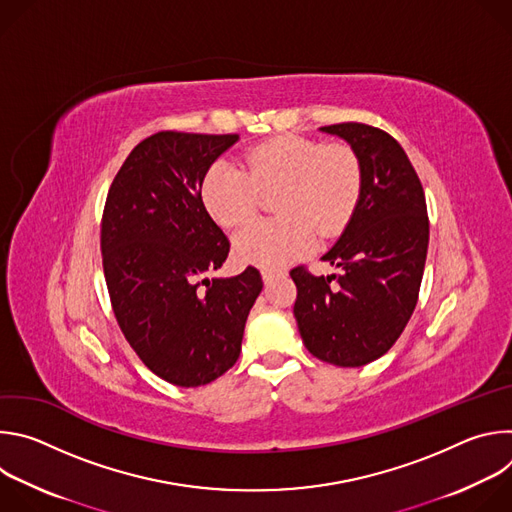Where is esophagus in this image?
I'll list each match as a JSON object with an SVG mask.
<instances>
[{"label": "esophagus", "mask_w": 512, "mask_h": 512, "mask_svg": "<svg viewBox=\"0 0 512 512\" xmlns=\"http://www.w3.org/2000/svg\"><path fill=\"white\" fill-rule=\"evenodd\" d=\"M279 275H281L279 271H271V269H263V271H261V277H263L265 285H269V283H271L275 277H279Z\"/></svg>", "instance_id": "1"}]
</instances>
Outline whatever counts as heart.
Wrapping results in <instances>:
<instances>
[{"instance_id":"obj_1","label":"heart","mask_w":512,"mask_h":512,"mask_svg":"<svg viewBox=\"0 0 512 512\" xmlns=\"http://www.w3.org/2000/svg\"><path fill=\"white\" fill-rule=\"evenodd\" d=\"M277 190L281 216L257 221L235 237L239 261L271 271L306 257L318 233L334 237L348 225L362 192L360 158L346 143L275 137L251 148L243 166L216 160L200 186L208 214L227 229L247 223L263 194Z\"/></svg>"}]
</instances>
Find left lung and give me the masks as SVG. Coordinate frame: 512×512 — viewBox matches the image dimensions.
Returning <instances> with one entry per match:
<instances>
[{
	"label": "left lung",
	"instance_id": "1",
	"mask_svg": "<svg viewBox=\"0 0 512 512\" xmlns=\"http://www.w3.org/2000/svg\"><path fill=\"white\" fill-rule=\"evenodd\" d=\"M320 131L344 139L362 164V192L336 245L322 257L340 275L291 269L294 316L306 348L336 367L381 358L405 330L419 296L429 221L423 186L387 131L338 123Z\"/></svg>",
	"mask_w": 512,
	"mask_h": 512
}]
</instances>
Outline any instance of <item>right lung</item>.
<instances>
[{"label": "right lung", "mask_w": 512, "mask_h": 512, "mask_svg": "<svg viewBox=\"0 0 512 512\" xmlns=\"http://www.w3.org/2000/svg\"><path fill=\"white\" fill-rule=\"evenodd\" d=\"M237 133L160 131L137 143L103 210L101 251L117 324L154 375L200 387L239 358L261 294L255 267L212 277L231 243L202 202V178Z\"/></svg>", "instance_id": "add662e5"}]
</instances>
